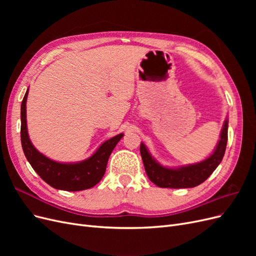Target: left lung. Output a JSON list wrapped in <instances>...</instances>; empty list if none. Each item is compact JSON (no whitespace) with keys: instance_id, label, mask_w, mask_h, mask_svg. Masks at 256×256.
Here are the masks:
<instances>
[{"instance_id":"left-lung-1","label":"left lung","mask_w":256,"mask_h":256,"mask_svg":"<svg viewBox=\"0 0 256 256\" xmlns=\"http://www.w3.org/2000/svg\"><path fill=\"white\" fill-rule=\"evenodd\" d=\"M228 120H224L221 129L220 140L214 152L205 160L189 166L178 168H166L156 161L144 143H141L140 152L145 172L150 182L160 188H193L204 182L220 164L226 152L228 143Z\"/></svg>"}]
</instances>
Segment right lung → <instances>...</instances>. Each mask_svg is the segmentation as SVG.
<instances>
[{"label":"right lung","mask_w":256,"mask_h":256,"mask_svg":"<svg viewBox=\"0 0 256 256\" xmlns=\"http://www.w3.org/2000/svg\"><path fill=\"white\" fill-rule=\"evenodd\" d=\"M28 88L21 104V144L30 164L42 180L58 190L81 191L94 187L104 175L108 160L114 147L124 136H115L104 142L88 159L72 164L51 160L38 152L30 140L26 126V99Z\"/></svg>","instance_id":"obj_1"}]
</instances>
